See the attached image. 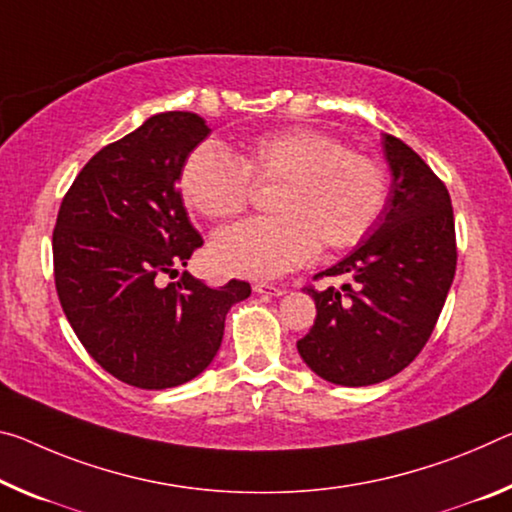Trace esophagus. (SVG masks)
<instances>
[{
	"label": "esophagus",
	"mask_w": 512,
	"mask_h": 512,
	"mask_svg": "<svg viewBox=\"0 0 512 512\" xmlns=\"http://www.w3.org/2000/svg\"><path fill=\"white\" fill-rule=\"evenodd\" d=\"M253 289H255V294H266V296L285 294V285H273V282H255Z\"/></svg>",
	"instance_id": "1"
}]
</instances>
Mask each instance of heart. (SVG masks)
I'll list each match as a JSON object with an SVG mask.
<instances>
[{
  "label": "heart",
  "mask_w": 512,
  "mask_h": 512,
  "mask_svg": "<svg viewBox=\"0 0 512 512\" xmlns=\"http://www.w3.org/2000/svg\"><path fill=\"white\" fill-rule=\"evenodd\" d=\"M250 184H275L269 198L275 216L227 227L212 241L218 269L248 278H275L296 269L316 246H353L387 202L385 168L312 127L257 134L237 154L212 141L200 143L180 175L186 205L209 221H230L246 212Z\"/></svg>",
  "instance_id": "obj_1"
}]
</instances>
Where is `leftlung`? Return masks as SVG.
Instances as JSON below:
<instances>
[{
  "mask_svg": "<svg viewBox=\"0 0 512 512\" xmlns=\"http://www.w3.org/2000/svg\"><path fill=\"white\" fill-rule=\"evenodd\" d=\"M392 186L378 227L351 255L314 275H346L342 289L305 287L314 326L298 353L316 376L364 387L396 376L417 358L456 275V223L444 182L419 154L383 136Z\"/></svg>",
  "mask_w": 512,
  "mask_h": 512,
  "instance_id": "left-lung-1",
  "label": "left lung"
}]
</instances>
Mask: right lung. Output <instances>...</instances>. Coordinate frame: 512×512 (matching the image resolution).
Wrapping results in <instances>:
<instances>
[{
  "instance_id": "1",
  "label": "right lung",
  "mask_w": 512,
  "mask_h": 512,
  "mask_svg": "<svg viewBox=\"0 0 512 512\" xmlns=\"http://www.w3.org/2000/svg\"><path fill=\"white\" fill-rule=\"evenodd\" d=\"M212 129L191 111L157 113L93 154L56 216L52 250L61 307L88 355L141 389L189 383L223 342L225 314L250 285L223 287L177 269L202 246L177 180Z\"/></svg>"
}]
</instances>
